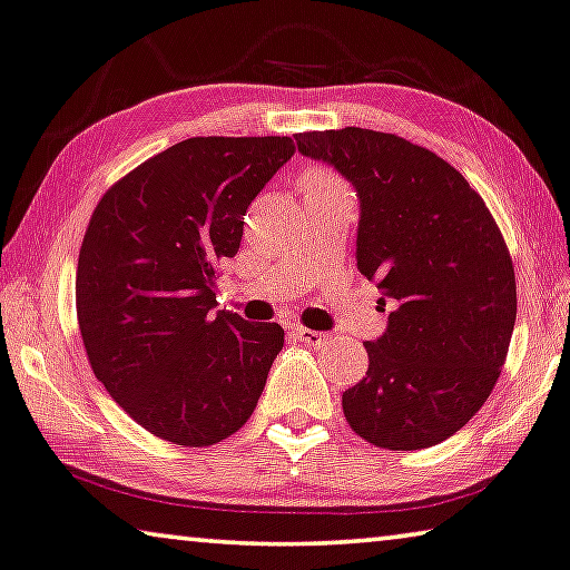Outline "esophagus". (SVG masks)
Wrapping results in <instances>:
<instances>
[{
  "instance_id": "esophagus-1",
  "label": "esophagus",
  "mask_w": 570,
  "mask_h": 570,
  "mask_svg": "<svg viewBox=\"0 0 570 570\" xmlns=\"http://www.w3.org/2000/svg\"><path fill=\"white\" fill-rule=\"evenodd\" d=\"M297 341L307 343V346H321V343L328 341V335L321 333V331H311V328H303V325H297V328L293 331Z\"/></svg>"
}]
</instances>
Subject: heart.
Instances as JSON below:
<instances>
[{
    "mask_svg": "<svg viewBox=\"0 0 570 570\" xmlns=\"http://www.w3.org/2000/svg\"><path fill=\"white\" fill-rule=\"evenodd\" d=\"M301 184H303V191H305V194L335 189V186H346V184H343V181L338 179V176H335L331 169H323V166H315V169L305 171Z\"/></svg>",
    "mask_w": 570,
    "mask_h": 570,
    "instance_id": "obj_1",
    "label": "heart"
}]
</instances>
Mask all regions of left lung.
<instances>
[{
    "label": "left lung",
    "mask_w": 570,
    "mask_h": 570,
    "mask_svg": "<svg viewBox=\"0 0 570 570\" xmlns=\"http://www.w3.org/2000/svg\"><path fill=\"white\" fill-rule=\"evenodd\" d=\"M295 141L356 186V263L391 305L343 414L381 450L450 440L498 384L515 328V269L500 227L454 166L406 138L348 126Z\"/></svg>",
    "instance_id": "8db88e82"
}]
</instances>
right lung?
<instances>
[{
  "label": "right lung",
  "instance_id": "1",
  "mask_svg": "<svg viewBox=\"0 0 570 570\" xmlns=\"http://www.w3.org/2000/svg\"><path fill=\"white\" fill-rule=\"evenodd\" d=\"M291 136H197L102 194L82 237L75 307L90 368L158 440L209 446L247 422L285 343L277 323L219 311L214 279Z\"/></svg>",
  "mask_w": 570,
  "mask_h": 570
}]
</instances>
